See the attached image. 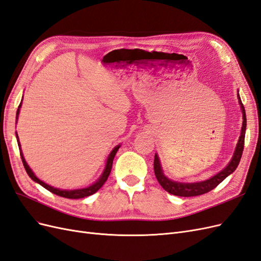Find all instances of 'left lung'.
<instances>
[{
	"label": "left lung",
	"mask_w": 261,
	"mask_h": 261,
	"mask_svg": "<svg viewBox=\"0 0 261 261\" xmlns=\"http://www.w3.org/2000/svg\"><path fill=\"white\" fill-rule=\"evenodd\" d=\"M238 97H239V102H240L242 112H243V126H242V132H241L239 143H238V146H236L235 152L233 154L231 162L227 164V167L224 170L219 172L217 175H215L207 180L198 181V183H178V181L171 180L168 177L164 176V174L162 173V170H161L159 158H158V155L155 154L154 162H153L154 174H155L158 181L160 183V185L168 193H170L172 195H175V196H179V197H194V196H199L202 194H206V193L212 191L213 188H216L221 183V181L224 180L228 175L231 174V173H233L235 171L236 168H238V165L241 161L242 154H243L244 143H245V132H246V113H245V108L242 103L240 94H238Z\"/></svg>",
	"instance_id": "8db88e82"
}]
</instances>
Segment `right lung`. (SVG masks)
Wrapping results in <instances>:
<instances>
[{
	"instance_id": "obj_1",
	"label": "right lung",
	"mask_w": 261,
	"mask_h": 261,
	"mask_svg": "<svg viewBox=\"0 0 261 261\" xmlns=\"http://www.w3.org/2000/svg\"><path fill=\"white\" fill-rule=\"evenodd\" d=\"M21 103L19 105L18 107V110H17V115L19 113V108H20ZM17 143H18V147H19V151H20V158H21V161H22V164H23V168H25L27 174L30 176L31 179H34L35 181H37V183L40 184L41 186H43L45 189H48L49 192L58 195V196H61V197H65V198H69V199H80V198H85V197H88L92 194H94L96 192H98L99 189L103 186V184L107 181L110 173H111V170H112V164H113V159L114 156L117 152L118 148H120V146H116L113 150L112 152L110 153L109 158H108V161H107V165H106V169H105V172L103 174L101 175V177L98 179V181H96L93 185L87 187V188H83V189H75V191H62V189H58V188H54L48 184H45L44 181L39 179L35 174L34 172L30 170V168L28 167V164L26 163L25 159H23V155H22V152H21V149H20V144H19V140H18V136H17Z\"/></svg>"
}]
</instances>
